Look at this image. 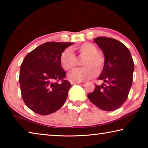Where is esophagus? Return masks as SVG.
Wrapping results in <instances>:
<instances>
[{"label": "esophagus", "mask_w": 148, "mask_h": 148, "mask_svg": "<svg viewBox=\"0 0 148 148\" xmlns=\"http://www.w3.org/2000/svg\"><path fill=\"white\" fill-rule=\"evenodd\" d=\"M70 82H71V84L72 85H74V84H77L79 83V82L76 81V80H74V79H71L70 80Z\"/></svg>", "instance_id": "esophagus-1"}]
</instances>
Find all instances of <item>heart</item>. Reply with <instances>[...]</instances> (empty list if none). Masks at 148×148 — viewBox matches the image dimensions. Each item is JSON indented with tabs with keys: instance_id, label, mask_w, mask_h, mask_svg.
Listing matches in <instances>:
<instances>
[{
	"instance_id": "heart-1",
	"label": "heart",
	"mask_w": 148,
	"mask_h": 148,
	"mask_svg": "<svg viewBox=\"0 0 148 148\" xmlns=\"http://www.w3.org/2000/svg\"><path fill=\"white\" fill-rule=\"evenodd\" d=\"M75 50L80 57L84 58L82 64L85 66L74 70L69 74L71 78L77 81H84L94 77L99 72L102 71L105 64V58L98 53L99 49L95 44L86 42L77 46ZM60 62L65 71L73 69L77 64V58L71 49H66L60 56Z\"/></svg>"
}]
</instances>
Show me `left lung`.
I'll list each match as a JSON object with an SVG mask.
<instances>
[{"label": "left lung", "mask_w": 148, "mask_h": 148, "mask_svg": "<svg viewBox=\"0 0 148 148\" xmlns=\"http://www.w3.org/2000/svg\"><path fill=\"white\" fill-rule=\"evenodd\" d=\"M94 42L105 57L104 69L99 77L105 83L95 85V90L87 97L99 108L113 111L121 107L128 97L132 84L133 59L129 49L116 39L101 36Z\"/></svg>", "instance_id": "obj_1"}]
</instances>
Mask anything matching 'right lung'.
Segmentation results:
<instances>
[{
    "mask_svg": "<svg viewBox=\"0 0 148 148\" xmlns=\"http://www.w3.org/2000/svg\"><path fill=\"white\" fill-rule=\"evenodd\" d=\"M72 44L46 42L27 54L22 62L19 77L21 97L35 113L51 114L66 101L71 84L64 79L60 56Z\"/></svg>",
    "mask_w": 148,
    "mask_h": 148,
    "instance_id": "obj_1",
    "label": "right lung"
}]
</instances>
